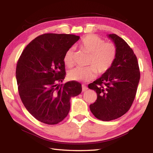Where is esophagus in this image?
Returning <instances> with one entry per match:
<instances>
[{
  "label": "esophagus",
  "instance_id": "34e87169",
  "mask_svg": "<svg viewBox=\"0 0 153 153\" xmlns=\"http://www.w3.org/2000/svg\"><path fill=\"white\" fill-rule=\"evenodd\" d=\"M87 89H88V87H87V86L84 85H82V91H83V92H84V91H87Z\"/></svg>",
  "mask_w": 153,
  "mask_h": 153
}]
</instances>
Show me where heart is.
<instances>
[{
	"label": "heart",
	"mask_w": 153,
	"mask_h": 153,
	"mask_svg": "<svg viewBox=\"0 0 153 153\" xmlns=\"http://www.w3.org/2000/svg\"><path fill=\"white\" fill-rule=\"evenodd\" d=\"M80 47L91 54L87 67H77L68 73L69 79L79 82H88L95 78L97 71L99 74L106 72L114 62L117 48L110 42H105L96 35H87L82 40ZM73 47L70 48L64 56V62L68 68L74 66Z\"/></svg>",
	"instance_id": "obj_1"
}]
</instances>
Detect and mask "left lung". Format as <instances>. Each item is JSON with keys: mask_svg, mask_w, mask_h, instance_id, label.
Wrapping results in <instances>:
<instances>
[{"mask_svg": "<svg viewBox=\"0 0 153 153\" xmlns=\"http://www.w3.org/2000/svg\"><path fill=\"white\" fill-rule=\"evenodd\" d=\"M108 37L117 48L116 59L106 72L88 85L97 95L96 101L89 106L91 111L102 121L117 119L128 111L140 79L137 58L131 48L116 34Z\"/></svg>", "mask_w": 153, "mask_h": 153, "instance_id": "1", "label": "left lung"}]
</instances>
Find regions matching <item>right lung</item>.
Instances as JSON below:
<instances>
[{
  "label": "right lung",
  "mask_w": 153,
  "mask_h": 153,
  "mask_svg": "<svg viewBox=\"0 0 153 153\" xmlns=\"http://www.w3.org/2000/svg\"><path fill=\"white\" fill-rule=\"evenodd\" d=\"M79 39L70 34L41 35L19 56L16 70L19 95L27 111L41 122L54 125L62 121L69 113L71 97L82 92L76 81L58 84L66 76L64 54Z\"/></svg>",
  "instance_id": "obj_1"
}]
</instances>
